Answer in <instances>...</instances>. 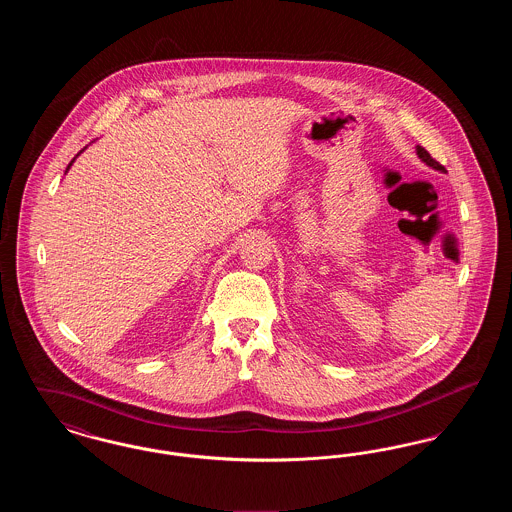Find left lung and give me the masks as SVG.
<instances>
[{
	"mask_svg": "<svg viewBox=\"0 0 512 512\" xmlns=\"http://www.w3.org/2000/svg\"><path fill=\"white\" fill-rule=\"evenodd\" d=\"M416 155L428 165V167H432V169H436V171L445 172V167L443 165H439L438 161L424 149L422 146H416Z\"/></svg>",
	"mask_w": 512,
	"mask_h": 512,
	"instance_id": "obj_1",
	"label": "left lung"
}]
</instances>
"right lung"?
<instances>
[{"label": "right lung", "instance_id": "obj_1", "mask_svg": "<svg viewBox=\"0 0 512 512\" xmlns=\"http://www.w3.org/2000/svg\"><path fill=\"white\" fill-rule=\"evenodd\" d=\"M73 163H74V159H73V161H71V163H69V167H67V171H69V169H71V165H73Z\"/></svg>", "mask_w": 512, "mask_h": 512}]
</instances>
